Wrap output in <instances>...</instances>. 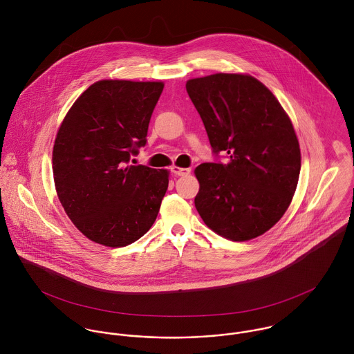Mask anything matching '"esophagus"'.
I'll use <instances>...</instances> for the list:
<instances>
[{
    "mask_svg": "<svg viewBox=\"0 0 354 354\" xmlns=\"http://www.w3.org/2000/svg\"><path fill=\"white\" fill-rule=\"evenodd\" d=\"M171 173L176 176H188L191 173V169L185 167H178V166H171Z\"/></svg>",
    "mask_w": 354,
    "mask_h": 354,
    "instance_id": "1",
    "label": "esophagus"
}]
</instances>
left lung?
Masks as SVG:
<instances>
[{
  "label": "left lung",
  "mask_w": 354,
  "mask_h": 354,
  "mask_svg": "<svg viewBox=\"0 0 354 354\" xmlns=\"http://www.w3.org/2000/svg\"><path fill=\"white\" fill-rule=\"evenodd\" d=\"M212 152L227 160L195 169L201 184L195 205L204 223L232 241L270 230L285 214L301 169L290 118L257 79L215 73L187 82Z\"/></svg>",
  "instance_id": "left-lung-1"
}]
</instances>
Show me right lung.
<instances>
[{
  "mask_svg": "<svg viewBox=\"0 0 354 354\" xmlns=\"http://www.w3.org/2000/svg\"><path fill=\"white\" fill-rule=\"evenodd\" d=\"M162 82L101 80L65 115L53 149L58 199L73 225L106 247L145 236L160 208L169 171L129 165L147 143Z\"/></svg>",
  "mask_w": 354,
  "mask_h": 354,
  "instance_id": "obj_1",
  "label": "right lung"
}]
</instances>
